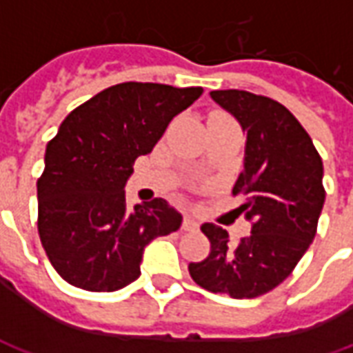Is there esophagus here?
Listing matches in <instances>:
<instances>
[{"mask_svg": "<svg viewBox=\"0 0 353 353\" xmlns=\"http://www.w3.org/2000/svg\"><path fill=\"white\" fill-rule=\"evenodd\" d=\"M181 229L183 230H196L199 229V221L191 217V215H185L183 223H181Z\"/></svg>", "mask_w": 353, "mask_h": 353, "instance_id": "1", "label": "esophagus"}]
</instances>
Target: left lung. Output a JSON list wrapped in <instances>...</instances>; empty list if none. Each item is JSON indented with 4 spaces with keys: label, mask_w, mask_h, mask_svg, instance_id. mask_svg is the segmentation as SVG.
<instances>
[{
    "label": "left lung",
    "mask_w": 353,
    "mask_h": 353,
    "mask_svg": "<svg viewBox=\"0 0 353 353\" xmlns=\"http://www.w3.org/2000/svg\"><path fill=\"white\" fill-rule=\"evenodd\" d=\"M210 94L245 130L244 170L232 194L244 196L238 212L253 227L232 244L227 230L204 223L210 255L191 263L189 274L212 293L253 299L280 285L316 236L325 202L323 162L308 132L280 101L236 88Z\"/></svg>",
    "instance_id": "left-lung-1"
}]
</instances>
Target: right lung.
<instances>
[{"mask_svg":"<svg viewBox=\"0 0 353 353\" xmlns=\"http://www.w3.org/2000/svg\"><path fill=\"white\" fill-rule=\"evenodd\" d=\"M204 92L159 83L101 90L60 124L37 179V230L50 265L75 288L117 291L139 276L151 240L179 229L162 199L126 208L134 161L153 151L170 121Z\"/></svg>","mask_w":353,"mask_h":353,"instance_id":"right-lung-1","label":"right lung"}]
</instances>
